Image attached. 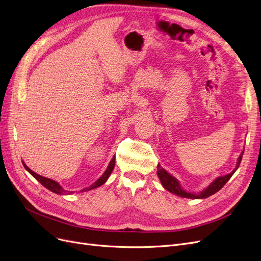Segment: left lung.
<instances>
[{
	"mask_svg": "<svg viewBox=\"0 0 261 261\" xmlns=\"http://www.w3.org/2000/svg\"><path fill=\"white\" fill-rule=\"evenodd\" d=\"M242 156H243V152L241 153V156L239 157L237 167L232 172L229 173V174H227V175L217 177L213 182H212L211 185H208L204 190L200 191L199 194H194V192L191 194V192H188V191L182 189L181 186L179 185L178 180L175 177H173L171 174H169V173L165 169L161 168L160 165L157 166V174H158V177L161 181L162 186L165 187L168 191L172 192V194L179 196L181 198H188V199H205L212 195L216 194L218 190H220L225 186L226 182L230 179V177L233 175V173L238 170L240 163H241V160H242Z\"/></svg>",
	"mask_w": 261,
	"mask_h": 261,
	"instance_id": "left-lung-1",
	"label": "left lung"
}]
</instances>
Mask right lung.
<instances>
[{
  "mask_svg": "<svg viewBox=\"0 0 261 261\" xmlns=\"http://www.w3.org/2000/svg\"><path fill=\"white\" fill-rule=\"evenodd\" d=\"M22 165H23V167L25 168V170H27L29 173H30V174H31V175H32L36 180L40 181L41 184H42L44 187H46L48 190H50V191H53V192H55V194H58V195L70 194V191H66V190H64V189L59 185V182H57V181H56V180H54V179L47 178V177H44V176H41V175L36 174L35 172H33L31 169H29V168L27 167V165H25L24 162H22ZM114 167H115V157L111 160L110 165H109L108 169H106V170H105V172L103 173V175H102L98 180H95L90 187L84 188V189H83V190H81V191H88V190L94 189V188H96V187H100L101 185H103L104 182H105L106 180H108V178L110 177L111 173H112V172H113V170H114ZM71 194H72V191H71Z\"/></svg>",
  "mask_w": 261,
  "mask_h": 261,
  "instance_id": "add662e5",
  "label": "right lung"
}]
</instances>
